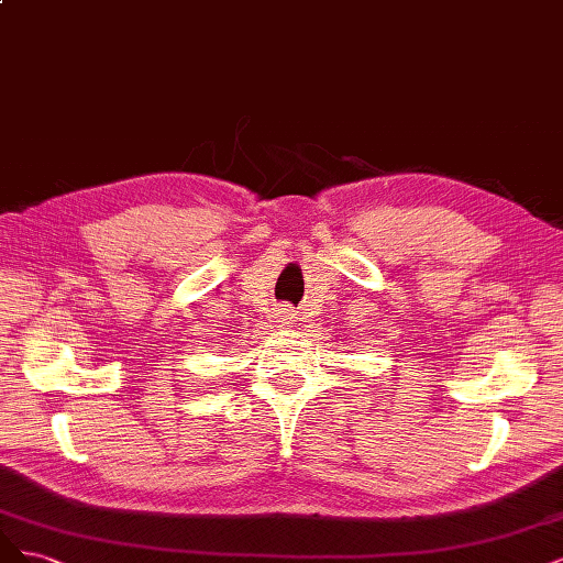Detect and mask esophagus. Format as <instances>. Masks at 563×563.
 Wrapping results in <instances>:
<instances>
[{
  "label": "esophagus",
  "instance_id": "obj_1",
  "mask_svg": "<svg viewBox=\"0 0 563 563\" xmlns=\"http://www.w3.org/2000/svg\"><path fill=\"white\" fill-rule=\"evenodd\" d=\"M278 313H280L278 322H283V324H292L295 322V308L292 306H283Z\"/></svg>",
  "mask_w": 563,
  "mask_h": 563
}]
</instances>
